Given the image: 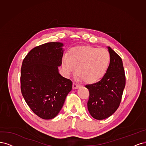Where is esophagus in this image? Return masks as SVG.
<instances>
[{"label":"esophagus","instance_id":"34e87169","mask_svg":"<svg viewBox=\"0 0 146 146\" xmlns=\"http://www.w3.org/2000/svg\"><path fill=\"white\" fill-rule=\"evenodd\" d=\"M80 85H79V84L76 82H73V89H76V88H78L79 87Z\"/></svg>","mask_w":146,"mask_h":146}]
</instances>
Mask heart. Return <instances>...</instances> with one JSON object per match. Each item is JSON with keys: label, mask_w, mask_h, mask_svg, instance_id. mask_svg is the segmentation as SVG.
I'll return each instance as SVG.
<instances>
[{"label": "heart", "mask_w": 146, "mask_h": 146, "mask_svg": "<svg viewBox=\"0 0 146 146\" xmlns=\"http://www.w3.org/2000/svg\"><path fill=\"white\" fill-rule=\"evenodd\" d=\"M110 56L106 49L90 46H79L70 51L68 58L62 59V67L67 76L76 68L77 75L87 83H95L105 76Z\"/></svg>", "instance_id": "obj_1"}]
</instances>
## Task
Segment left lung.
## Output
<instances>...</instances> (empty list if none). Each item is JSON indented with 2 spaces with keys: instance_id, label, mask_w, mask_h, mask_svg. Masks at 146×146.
I'll use <instances>...</instances> for the list:
<instances>
[{
  "instance_id": "left-lung-1",
  "label": "left lung",
  "mask_w": 146,
  "mask_h": 146,
  "mask_svg": "<svg viewBox=\"0 0 146 146\" xmlns=\"http://www.w3.org/2000/svg\"><path fill=\"white\" fill-rule=\"evenodd\" d=\"M108 49L110 61L105 76L99 82L86 86L90 94L87 102L88 111L98 120L107 118L116 111L125 86L123 61L110 46Z\"/></svg>"
}]
</instances>
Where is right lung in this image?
Listing matches in <instances>:
<instances>
[{"label":"right lung","instance_id":"obj_1","mask_svg":"<svg viewBox=\"0 0 146 146\" xmlns=\"http://www.w3.org/2000/svg\"><path fill=\"white\" fill-rule=\"evenodd\" d=\"M63 45L60 42H48L36 46L22 62V96L31 110L44 119L58 115L72 89V82L58 71L62 64Z\"/></svg>","mask_w":146,"mask_h":146}]
</instances>
